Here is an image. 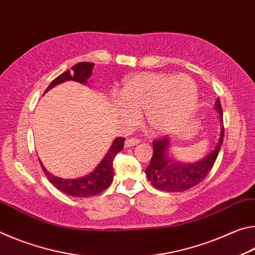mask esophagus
Here are the masks:
<instances>
[{
	"label": "esophagus",
	"instance_id": "34e87169",
	"mask_svg": "<svg viewBox=\"0 0 255 255\" xmlns=\"http://www.w3.org/2000/svg\"><path fill=\"white\" fill-rule=\"evenodd\" d=\"M138 143H139V140L136 139V138H128V139L125 141V147L129 148V147H131V146L137 145Z\"/></svg>",
	"mask_w": 255,
	"mask_h": 255
}]
</instances>
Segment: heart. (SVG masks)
Returning a JSON list of instances; mask_svg holds the SVG:
<instances>
[{
	"label": "heart",
	"instance_id": "b5f03b06",
	"mask_svg": "<svg viewBox=\"0 0 255 255\" xmlns=\"http://www.w3.org/2000/svg\"><path fill=\"white\" fill-rule=\"evenodd\" d=\"M117 97L120 105L128 111L143 114L150 132L162 136L176 130L187 122L195 108L198 92L196 84L187 75L141 73L127 77ZM122 107H117L118 114L132 122L133 116Z\"/></svg>",
	"mask_w": 255,
	"mask_h": 255
}]
</instances>
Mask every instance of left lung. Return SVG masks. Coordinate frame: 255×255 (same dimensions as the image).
<instances>
[{
    "label": "left lung",
    "mask_w": 255,
    "mask_h": 255,
    "mask_svg": "<svg viewBox=\"0 0 255 255\" xmlns=\"http://www.w3.org/2000/svg\"><path fill=\"white\" fill-rule=\"evenodd\" d=\"M215 110L218 114L221 126L218 141L213 150L198 161L181 162L174 158L169 138H159L153 141V156L145 173L155 188L166 192H183L200 183L208 175L221 150L224 138L223 109L219 99L216 101Z\"/></svg>",
    "instance_id": "obj_1"
}]
</instances>
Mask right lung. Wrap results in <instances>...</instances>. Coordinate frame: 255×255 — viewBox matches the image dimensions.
Instances as JSON below:
<instances>
[{
	"label": "right lung",
	"mask_w": 255,
	"mask_h": 255,
	"mask_svg": "<svg viewBox=\"0 0 255 255\" xmlns=\"http://www.w3.org/2000/svg\"><path fill=\"white\" fill-rule=\"evenodd\" d=\"M93 68L94 63H79L72 67V71H66L63 74L56 77V79L51 82L48 88L46 89L45 93H47L56 85L62 84L64 82L67 81H74L79 82L81 84L90 86L91 84V76L93 74ZM44 93V94H45ZM125 138L118 137L115 138L114 141L111 143V146L108 149L105 156L98 164L96 169L92 172H90L86 175L80 176V178L75 179H63L58 178L54 174H51L48 170L46 169L41 161L40 165L44 170V173L46 174L47 179L49 180V182L54 185L55 188H57L60 191L65 193L68 196L73 197H79V198H86V197H92L101 193L103 190H106L111 184L112 180H114V158L117 153L124 148Z\"/></svg>",
	"instance_id": "1"
}]
</instances>
